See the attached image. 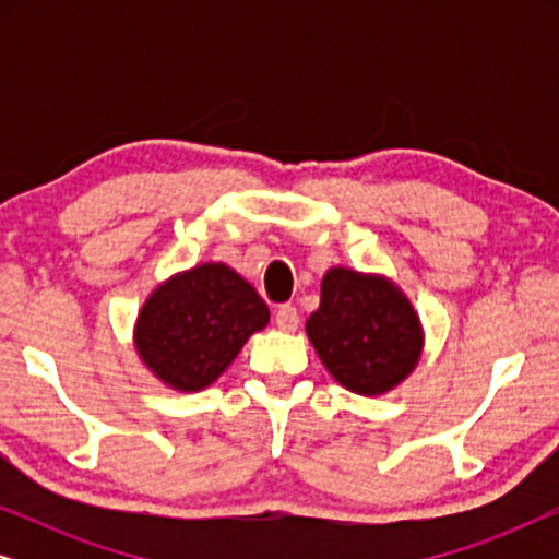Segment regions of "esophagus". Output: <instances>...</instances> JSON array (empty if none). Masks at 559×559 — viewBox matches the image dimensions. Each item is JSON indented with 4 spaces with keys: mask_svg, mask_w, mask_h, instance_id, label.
I'll use <instances>...</instances> for the list:
<instances>
[{
    "mask_svg": "<svg viewBox=\"0 0 559 559\" xmlns=\"http://www.w3.org/2000/svg\"><path fill=\"white\" fill-rule=\"evenodd\" d=\"M274 323H277L280 331L293 333L297 331V325H300V318H297V310L293 305H280L277 312H274Z\"/></svg>",
    "mask_w": 559,
    "mask_h": 559,
    "instance_id": "34e87169",
    "label": "esophagus"
}]
</instances>
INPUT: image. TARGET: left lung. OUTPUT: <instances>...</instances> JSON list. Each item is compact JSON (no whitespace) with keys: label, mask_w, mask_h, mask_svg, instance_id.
Returning a JSON list of instances; mask_svg holds the SVG:
<instances>
[{"label":"left lung","mask_w":559,"mask_h":559,"mask_svg":"<svg viewBox=\"0 0 559 559\" xmlns=\"http://www.w3.org/2000/svg\"><path fill=\"white\" fill-rule=\"evenodd\" d=\"M305 333L328 373L348 392L381 396L417 369L425 328L404 289L386 274L335 264L320 282V305Z\"/></svg>","instance_id":"left-lung-1"}]
</instances>
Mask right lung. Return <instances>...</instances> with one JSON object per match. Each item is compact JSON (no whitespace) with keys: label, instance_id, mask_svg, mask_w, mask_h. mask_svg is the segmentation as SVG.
I'll list each match as a JSON object with an SVG mask.
<instances>
[{"label":"right lung","instance_id":"right-lung-1","mask_svg":"<svg viewBox=\"0 0 559 559\" xmlns=\"http://www.w3.org/2000/svg\"><path fill=\"white\" fill-rule=\"evenodd\" d=\"M270 308L234 266L203 262L175 272L147 295L134 320V348L155 379L180 394L211 386Z\"/></svg>","mask_w":559,"mask_h":559}]
</instances>
